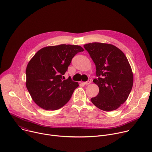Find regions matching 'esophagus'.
Listing matches in <instances>:
<instances>
[{"instance_id": "esophagus-1", "label": "esophagus", "mask_w": 152, "mask_h": 152, "mask_svg": "<svg viewBox=\"0 0 152 152\" xmlns=\"http://www.w3.org/2000/svg\"><path fill=\"white\" fill-rule=\"evenodd\" d=\"M91 82V79H89L88 80H87L86 82H82V83H83L84 85H88V84H90Z\"/></svg>"}]
</instances>
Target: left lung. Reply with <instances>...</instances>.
I'll list each match as a JSON object with an SVG mask.
<instances>
[{"instance_id": "left-lung-1", "label": "left lung", "mask_w": 152, "mask_h": 152, "mask_svg": "<svg viewBox=\"0 0 152 152\" xmlns=\"http://www.w3.org/2000/svg\"><path fill=\"white\" fill-rule=\"evenodd\" d=\"M96 65L97 96L91 102L100 110L112 111L124 103L131 93L134 82L132 69L124 53L106 43L92 42L83 45Z\"/></svg>"}]
</instances>
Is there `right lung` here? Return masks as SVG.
Returning <instances> with one entry per match:
<instances>
[{
  "label": "right lung",
  "mask_w": 152,
  "mask_h": 152,
  "mask_svg": "<svg viewBox=\"0 0 152 152\" xmlns=\"http://www.w3.org/2000/svg\"><path fill=\"white\" fill-rule=\"evenodd\" d=\"M83 51L79 46L60 45L43 48L35 54L26 67V85L38 106L56 110L69 101L79 84L71 78L63 80V75L72 58Z\"/></svg>",
  "instance_id": "right-lung-1"
}]
</instances>
